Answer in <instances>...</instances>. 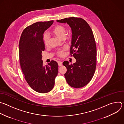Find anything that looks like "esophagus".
Segmentation results:
<instances>
[{"label": "esophagus", "instance_id": "obj_1", "mask_svg": "<svg viewBox=\"0 0 124 124\" xmlns=\"http://www.w3.org/2000/svg\"><path fill=\"white\" fill-rule=\"evenodd\" d=\"M58 64L59 66H61L62 65V62L61 61H58Z\"/></svg>", "mask_w": 124, "mask_h": 124}]
</instances>
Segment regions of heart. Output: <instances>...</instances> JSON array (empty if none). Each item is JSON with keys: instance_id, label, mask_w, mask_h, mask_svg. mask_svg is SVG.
Segmentation results:
<instances>
[{"instance_id": "1", "label": "heart", "mask_w": 124, "mask_h": 124, "mask_svg": "<svg viewBox=\"0 0 124 124\" xmlns=\"http://www.w3.org/2000/svg\"><path fill=\"white\" fill-rule=\"evenodd\" d=\"M66 28L61 25H57L54 26L51 30V33L56 36L61 40H63L66 35ZM43 42L45 46H47L49 42V37L46 34H44L43 36ZM58 55L61 56L63 54L62 51H59L57 52Z\"/></svg>"}]
</instances>
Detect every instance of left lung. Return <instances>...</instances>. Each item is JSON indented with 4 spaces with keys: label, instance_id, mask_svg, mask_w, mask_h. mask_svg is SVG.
Returning <instances> with one entry per match:
<instances>
[{
    "label": "left lung",
    "instance_id": "8db88e82",
    "mask_svg": "<svg viewBox=\"0 0 124 124\" xmlns=\"http://www.w3.org/2000/svg\"><path fill=\"white\" fill-rule=\"evenodd\" d=\"M57 22L67 23L71 28L70 52L76 59L73 64L67 61L63 62V65L67 68L64 76L70 86L81 88L91 81L96 70L97 48L93 31L81 18L70 17Z\"/></svg>",
    "mask_w": 124,
    "mask_h": 124
}]
</instances>
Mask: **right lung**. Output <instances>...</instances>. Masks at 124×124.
<instances>
[{
	"label": "right lung",
	"instance_id": "add662e5",
	"mask_svg": "<svg viewBox=\"0 0 124 124\" xmlns=\"http://www.w3.org/2000/svg\"><path fill=\"white\" fill-rule=\"evenodd\" d=\"M54 21L34 23L25 28L19 42V57L24 78L32 89L40 93L50 91L58 74L57 63L52 60L44 65L42 51L45 50L43 34Z\"/></svg>",
	"mask_w": 124,
	"mask_h": 124
}]
</instances>
